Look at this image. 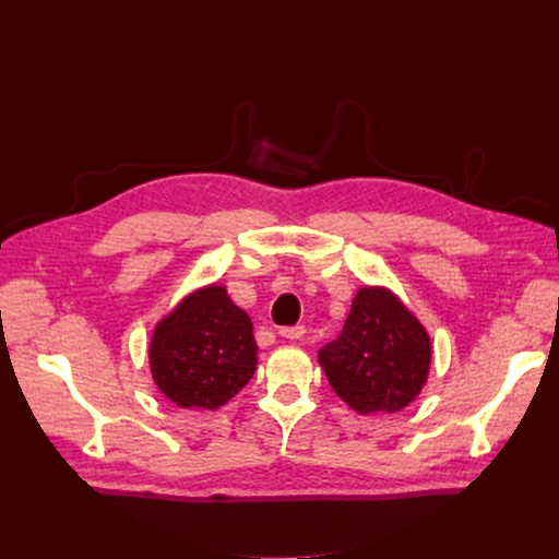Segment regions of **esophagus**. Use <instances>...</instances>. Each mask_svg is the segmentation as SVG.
<instances>
[{
	"label": "esophagus",
	"instance_id": "esophagus-1",
	"mask_svg": "<svg viewBox=\"0 0 559 559\" xmlns=\"http://www.w3.org/2000/svg\"><path fill=\"white\" fill-rule=\"evenodd\" d=\"M278 334H281L283 338H287V341H302L305 328H302V325H296V328H281Z\"/></svg>",
	"mask_w": 559,
	"mask_h": 559
}]
</instances>
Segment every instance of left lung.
Instances as JSON below:
<instances>
[{
  "label": "left lung",
  "instance_id": "obj_1",
  "mask_svg": "<svg viewBox=\"0 0 559 559\" xmlns=\"http://www.w3.org/2000/svg\"><path fill=\"white\" fill-rule=\"evenodd\" d=\"M332 389L358 414L401 412L420 393L431 343L416 316L386 289L356 294L343 332L318 352Z\"/></svg>",
  "mask_w": 559,
  "mask_h": 559
}]
</instances>
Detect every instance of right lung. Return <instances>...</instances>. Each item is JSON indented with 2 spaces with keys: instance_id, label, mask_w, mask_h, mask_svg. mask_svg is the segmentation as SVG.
Wrapping results in <instances>:
<instances>
[{
  "instance_id": "add662e5",
  "label": "right lung",
  "mask_w": 559,
  "mask_h": 559,
  "mask_svg": "<svg viewBox=\"0 0 559 559\" xmlns=\"http://www.w3.org/2000/svg\"><path fill=\"white\" fill-rule=\"evenodd\" d=\"M257 352L250 316L212 285L183 298L156 325L150 367L177 407L218 409L254 376Z\"/></svg>"
}]
</instances>
